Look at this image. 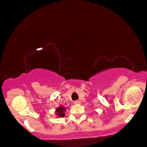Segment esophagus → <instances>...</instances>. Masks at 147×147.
<instances>
[{
    "label": "esophagus",
    "mask_w": 147,
    "mask_h": 147,
    "mask_svg": "<svg viewBox=\"0 0 147 147\" xmlns=\"http://www.w3.org/2000/svg\"><path fill=\"white\" fill-rule=\"evenodd\" d=\"M74 103H75V104H80V102L78 101H76L75 102H74Z\"/></svg>",
    "instance_id": "34e87169"
}]
</instances>
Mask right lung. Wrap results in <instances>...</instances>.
Segmentation results:
<instances>
[{"label": "right lung", "instance_id": "right-lung-1", "mask_svg": "<svg viewBox=\"0 0 147 147\" xmlns=\"http://www.w3.org/2000/svg\"><path fill=\"white\" fill-rule=\"evenodd\" d=\"M66 107H63V106L60 105L59 107L56 109V114L58 117H63L65 116V111L66 110Z\"/></svg>", "mask_w": 147, "mask_h": 147}]
</instances>
